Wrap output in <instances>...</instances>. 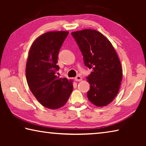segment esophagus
<instances>
[{"label":"esophagus","instance_id":"obj_1","mask_svg":"<svg viewBox=\"0 0 146 146\" xmlns=\"http://www.w3.org/2000/svg\"><path fill=\"white\" fill-rule=\"evenodd\" d=\"M82 80V78L80 76H76L75 78V80L76 81V82H79V81H81Z\"/></svg>","mask_w":146,"mask_h":146}]
</instances>
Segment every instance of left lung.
<instances>
[{"instance_id": "8db88e82", "label": "left lung", "mask_w": 146, "mask_h": 146, "mask_svg": "<svg viewBox=\"0 0 146 146\" xmlns=\"http://www.w3.org/2000/svg\"><path fill=\"white\" fill-rule=\"evenodd\" d=\"M82 53L86 66L92 69L87 76L90 89L89 100L98 107L112 102L119 91L122 70L118 56L110 40L94 29L71 33Z\"/></svg>"}]
</instances>
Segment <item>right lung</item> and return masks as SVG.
<instances>
[{"instance_id":"1","label":"right lung","mask_w":146,"mask_h":146,"mask_svg":"<svg viewBox=\"0 0 146 146\" xmlns=\"http://www.w3.org/2000/svg\"><path fill=\"white\" fill-rule=\"evenodd\" d=\"M68 31H50L33 42L29 49L26 67L29 88L44 107L56 110L66 104L72 93L73 80L59 78L55 74L58 55Z\"/></svg>"}]
</instances>
